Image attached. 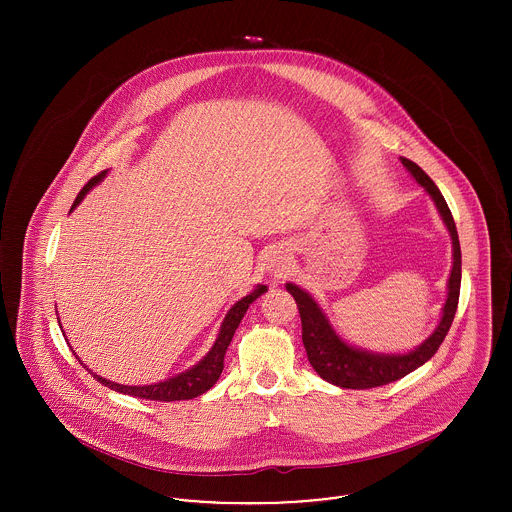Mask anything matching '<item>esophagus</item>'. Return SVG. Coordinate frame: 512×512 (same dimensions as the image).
Masks as SVG:
<instances>
[{
  "mask_svg": "<svg viewBox=\"0 0 512 512\" xmlns=\"http://www.w3.org/2000/svg\"><path fill=\"white\" fill-rule=\"evenodd\" d=\"M268 270H272V274H274L276 278H282V276H286V274L290 272V262H288L286 254H276V256L270 260V264H268Z\"/></svg>",
  "mask_w": 512,
  "mask_h": 512,
  "instance_id": "obj_1",
  "label": "esophagus"
}]
</instances>
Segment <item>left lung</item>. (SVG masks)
<instances>
[{"label":"left lung","instance_id":"left-lung-1","mask_svg":"<svg viewBox=\"0 0 512 512\" xmlns=\"http://www.w3.org/2000/svg\"><path fill=\"white\" fill-rule=\"evenodd\" d=\"M400 161L408 169V173L416 179V183H420L424 191L432 197L439 217L451 236L453 262H451V274L447 280V297L441 307L438 327L422 345H418L408 353H374V351H366L347 343L335 331L327 313L313 299V295L288 282L286 290L292 293L301 315V339L307 351V359L323 380L341 388L365 390V388L382 386L428 363L436 355L439 345L443 343L457 311L459 288H461V248H459V236H457L451 211L443 195L439 193L436 183L426 175V171L420 165H416L406 157H400Z\"/></svg>","mask_w":512,"mask_h":512}]
</instances>
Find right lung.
<instances>
[{
    "mask_svg": "<svg viewBox=\"0 0 512 512\" xmlns=\"http://www.w3.org/2000/svg\"><path fill=\"white\" fill-rule=\"evenodd\" d=\"M108 175V171H102L98 173L96 177H92L84 187L82 191L78 193V197L74 199L73 207L71 211H74L82 199L86 197V193L96 187L104 177ZM268 292L266 286H256L252 292L248 295H244L242 299H238L230 309L228 313L224 315L222 323H220L219 335L211 347V351L197 363V365L171 376V378H165L161 382H155V384H146V386H128V384H118V382H112V380H106L102 378L100 374L92 372L90 368V374L104 386H108L110 390H116V392H122V394H128V396H134V398H146V400H157V402H173V400H191V398H197L201 394H205L207 390H211L217 380H219L220 372L224 368V355H226V349L234 337V331L238 329L242 317L246 315L248 307L252 301H256L262 293ZM65 335V333H63ZM76 355V353H74ZM78 359V357H76ZM80 365H84L80 361Z\"/></svg>",
    "mask_w": 512,
    "mask_h": 512,
    "instance_id": "add662e5",
    "label": "right lung"
}]
</instances>
